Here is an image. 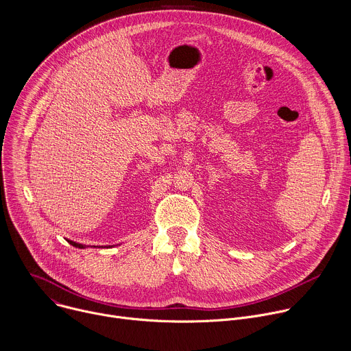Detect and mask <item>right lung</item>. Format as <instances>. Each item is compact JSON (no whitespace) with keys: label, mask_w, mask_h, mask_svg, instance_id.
Wrapping results in <instances>:
<instances>
[{"label":"right lung","mask_w":351,"mask_h":351,"mask_svg":"<svg viewBox=\"0 0 351 351\" xmlns=\"http://www.w3.org/2000/svg\"><path fill=\"white\" fill-rule=\"evenodd\" d=\"M68 243L72 244L73 247H77V248H86V245H83V244H80V243H76V241H72V240H68ZM110 247H111V245H110Z\"/></svg>","instance_id":"add662e5"}]
</instances>
